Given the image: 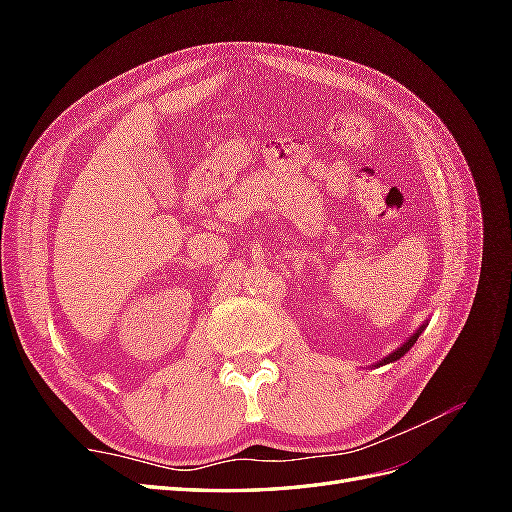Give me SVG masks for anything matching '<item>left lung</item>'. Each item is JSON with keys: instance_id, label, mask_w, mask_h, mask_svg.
<instances>
[{"instance_id": "1", "label": "left lung", "mask_w": 512, "mask_h": 512, "mask_svg": "<svg viewBox=\"0 0 512 512\" xmlns=\"http://www.w3.org/2000/svg\"><path fill=\"white\" fill-rule=\"evenodd\" d=\"M427 324H429V322H423V324H421V327H418V329H416V331H414V333H412V335H410V337L406 339V342H404V344H401V346H399L397 350H393L391 354H386V356H384V359H382V361H378V363H376L374 367H380V365H389V363H395V361H399V359H401V356H404V354H406V352H408V350H410V348H412V346L416 344V339H418V335H421V333H423V331L427 329Z\"/></svg>"}]
</instances>
